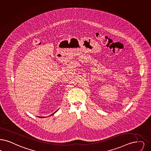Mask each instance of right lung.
I'll return each instance as SVG.
<instances>
[{"instance_id": "right-lung-1", "label": "right lung", "mask_w": 151, "mask_h": 151, "mask_svg": "<svg viewBox=\"0 0 151 151\" xmlns=\"http://www.w3.org/2000/svg\"><path fill=\"white\" fill-rule=\"evenodd\" d=\"M57 111H58V110H57ZM57 111H55V112H54V113H53V114H52V115H50V116H52V115H54V114H55V112H56ZM40 117V118H44V117Z\"/></svg>"}]
</instances>
